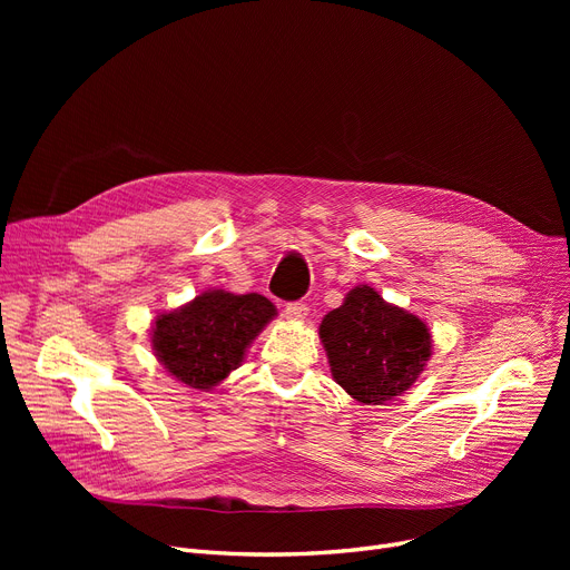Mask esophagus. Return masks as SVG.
Here are the masks:
<instances>
[{"mask_svg":"<svg viewBox=\"0 0 570 570\" xmlns=\"http://www.w3.org/2000/svg\"><path fill=\"white\" fill-rule=\"evenodd\" d=\"M284 312H286V318L303 321V318H307L309 307H307L303 301H297V303H286V305H284Z\"/></svg>","mask_w":570,"mask_h":570,"instance_id":"34e87169","label":"esophagus"}]
</instances>
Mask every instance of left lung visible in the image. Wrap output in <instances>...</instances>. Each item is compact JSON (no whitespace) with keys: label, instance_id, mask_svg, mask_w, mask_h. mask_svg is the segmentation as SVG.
<instances>
[{"label":"left lung","instance_id":"obj_1","mask_svg":"<svg viewBox=\"0 0 570 570\" xmlns=\"http://www.w3.org/2000/svg\"><path fill=\"white\" fill-rule=\"evenodd\" d=\"M318 335L333 379L363 404L391 402L409 391L432 355L428 325L365 284L325 314Z\"/></svg>","mask_w":570,"mask_h":570}]
</instances>
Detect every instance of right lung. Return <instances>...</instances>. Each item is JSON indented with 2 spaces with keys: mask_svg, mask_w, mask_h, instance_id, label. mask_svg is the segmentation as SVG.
I'll use <instances>...</instances> for the list:
<instances>
[{
  "mask_svg": "<svg viewBox=\"0 0 570 570\" xmlns=\"http://www.w3.org/2000/svg\"><path fill=\"white\" fill-rule=\"evenodd\" d=\"M275 314V305L258 293L205 291L157 318L153 351L179 383L213 391L243 363L247 346Z\"/></svg>",
  "mask_w": 570,
  "mask_h": 570,
  "instance_id": "right-lung-1",
  "label": "right lung"
}]
</instances>
